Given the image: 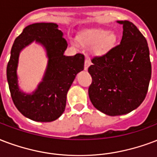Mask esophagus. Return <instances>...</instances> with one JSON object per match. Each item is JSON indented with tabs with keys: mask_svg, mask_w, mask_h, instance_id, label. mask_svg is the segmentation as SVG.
Returning <instances> with one entry per match:
<instances>
[{
	"mask_svg": "<svg viewBox=\"0 0 157 157\" xmlns=\"http://www.w3.org/2000/svg\"><path fill=\"white\" fill-rule=\"evenodd\" d=\"M90 65V58L86 57L85 60V70H87Z\"/></svg>",
	"mask_w": 157,
	"mask_h": 157,
	"instance_id": "obj_1",
	"label": "esophagus"
}]
</instances>
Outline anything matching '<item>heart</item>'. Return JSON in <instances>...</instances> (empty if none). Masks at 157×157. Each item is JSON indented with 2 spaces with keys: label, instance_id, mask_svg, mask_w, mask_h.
<instances>
[{
  "label": "heart",
  "instance_id": "heart-1",
  "mask_svg": "<svg viewBox=\"0 0 157 157\" xmlns=\"http://www.w3.org/2000/svg\"><path fill=\"white\" fill-rule=\"evenodd\" d=\"M116 39L117 36L113 31L95 28L89 29L84 33L81 42L86 47L94 46L93 49L96 53H103L115 44Z\"/></svg>",
  "mask_w": 157,
  "mask_h": 157
}]
</instances>
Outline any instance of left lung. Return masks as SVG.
I'll list each match as a JSON object with an SVG mask.
<instances>
[{"instance_id": "obj_1", "label": "left lung", "mask_w": 157, "mask_h": 157, "mask_svg": "<svg viewBox=\"0 0 157 157\" xmlns=\"http://www.w3.org/2000/svg\"><path fill=\"white\" fill-rule=\"evenodd\" d=\"M123 25L120 44L91 59L88 71L92 77L90 100L98 110L109 116L126 114L145 99L151 76L147 42L130 21Z\"/></svg>"}]
</instances>
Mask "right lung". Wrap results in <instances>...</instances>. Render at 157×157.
Wrapping results in <instances>:
<instances>
[{
  "mask_svg": "<svg viewBox=\"0 0 157 157\" xmlns=\"http://www.w3.org/2000/svg\"><path fill=\"white\" fill-rule=\"evenodd\" d=\"M54 23H35L23 29L15 39L6 68L12 100L26 118L37 122H52L65 110L67 94L76 74L84 69L81 53L65 56L67 43ZM35 41L44 47L49 58L43 81L32 94H25L17 85V67L20 51Z\"/></svg>",
  "mask_w": 157,
  "mask_h": 157,
  "instance_id": "add662e5",
  "label": "right lung"
}]
</instances>
